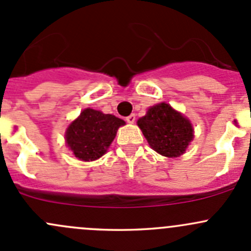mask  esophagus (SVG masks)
Segmentation results:
<instances>
[{
	"instance_id": "1",
	"label": "esophagus",
	"mask_w": 251,
	"mask_h": 251,
	"mask_svg": "<svg viewBox=\"0 0 251 251\" xmlns=\"http://www.w3.org/2000/svg\"><path fill=\"white\" fill-rule=\"evenodd\" d=\"M126 121H127L128 124H133L136 121V115L135 114H131V115H128L127 118H126Z\"/></svg>"
}]
</instances>
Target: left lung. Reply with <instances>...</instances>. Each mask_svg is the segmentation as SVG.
Segmentation results:
<instances>
[{
  "instance_id": "1",
  "label": "left lung",
  "mask_w": 251,
  "mask_h": 251,
  "mask_svg": "<svg viewBox=\"0 0 251 251\" xmlns=\"http://www.w3.org/2000/svg\"><path fill=\"white\" fill-rule=\"evenodd\" d=\"M137 125L149 146L169 158L183 154L193 140V128L188 119L166 103L151 107L147 115L137 121Z\"/></svg>"
}]
</instances>
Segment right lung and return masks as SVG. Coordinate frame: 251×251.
<instances>
[{"instance_id": "add662e5", "label": "right lung", "mask_w": 251, "mask_h": 251, "mask_svg": "<svg viewBox=\"0 0 251 251\" xmlns=\"http://www.w3.org/2000/svg\"><path fill=\"white\" fill-rule=\"evenodd\" d=\"M123 125L125 121L116 116L87 108L70 124L65 138L76 158L92 161L107 151L116 131Z\"/></svg>"}]
</instances>
